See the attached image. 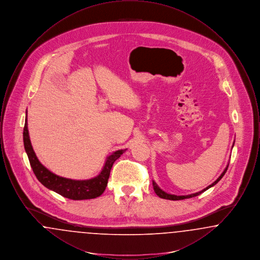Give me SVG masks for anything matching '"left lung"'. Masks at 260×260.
<instances>
[{
  "label": "left lung",
  "instance_id": "8db88e82",
  "mask_svg": "<svg viewBox=\"0 0 260 260\" xmlns=\"http://www.w3.org/2000/svg\"><path fill=\"white\" fill-rule=\"evenodd\" d=\"M233 146H234V144H233ZM227 169H228V165H227V167L225 168V170H224V172H223L221 174H220V176L212 183V184H210V186H208L207 188H205L204 190H202V191H200V192H197V193H195V194H191V195H187V196H176V195H171V194H168V193H166L165 191H162L161 189H160V187L157 185L156 183H155V181H153V188H154V191H155V193L161 199H167V200H172V201H178V200H184V199H189V198H193V197H196V196H198L200 194H202L203 192H205V191H207L208 189H210V187H212V186L215 185L221 178L223 177V175L225 174V173L227 172Z\"/></svg>",
  "mask_w": 260,
  "mask_h": 260
}]
</instances>
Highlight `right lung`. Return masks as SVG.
I'll return each instance as SVG.
<instances>
[{"mask_svg": "<svg viewBox=\"0 0 260 260\" xmlns=\"http://www.w3.org/2000/svg\"><path fill=\"white\" fill-rule=\"evenodd\" d=\"M23 142L25 151L27 153L31 168L35 173L38 180L48 189L54 191L55 193L61 195L65 198L71 200H87L99 197L104 192L107 186L114 161L119 159L121 155L126 151V149L118 150L110 155L105 161V165L101 173H99L98 176L87 180H74L51 173L38 160L29 137L27 126V115L25 118L23 128Z\"/></svg>", "mask_w": 260, "mask_h": 260, "instance_id": "right-lung-1", "label": "right lung"}]
</instances>
